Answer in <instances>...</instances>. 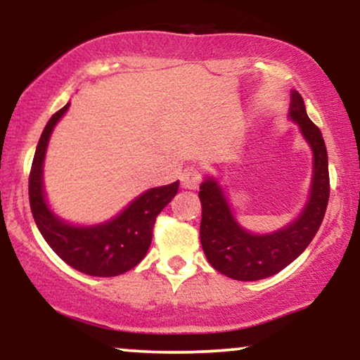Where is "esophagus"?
<instances>
[{
    "label": "esophagus",
    "instance_id": "esophagus-1",
    "mask_svg": "<svg viewBox=\"0 0 360 360\" xmlns=\"http://www.w3.org/2000/svg\"><path fill=\"white\" fill-rule=\"evenodd\" d=\"M200 181H201L200 171L193 166L186 167L183 174H181V184H183L184 189H196L198 186H200Z\"/></svg>",
    "mask_w": 360,
    "mask_h": 360
}]
</instances>
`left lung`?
Masks as SVG:
<instances>
[{"mask_svg": "<svg viewBox=\"0 0 360 360\" xmlns=\"http://www.w3.org/2000/svg\"><path fill=\"white\" fill-rule=\"evenodd\" d=\"M288 118L298 125L313 155L308 198L298 217L272 232L254 233L237 220L217 177L205 174L200 184L201 247L213 269L232 279L259 281L278 274L303 254L323 221L330 196L328 155L320 128L309 120L303 98L295 89Z\"/></svg>", "mask_w": 360, "mask_h": 360, "instance_id": "obj_1", "label": "left lung"}]
</instances>
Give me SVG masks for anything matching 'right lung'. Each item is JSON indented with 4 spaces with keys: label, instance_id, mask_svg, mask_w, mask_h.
Here are the masks:
<instances>
[{
    "label": "right lung",
    "instance_id": "1",
    "mask_svg": "<svg viewBox=\"0 0 360 360\" xmlns=\"http://www.w3.org/2000/svg\"><path fill=\"white\" fill-rule=\"evenodd\" d=\"M69 106L71 103L52 115L40 135L28 181L30 208L45 242L65 264L88 276L111 278L134 269L146 257L157 214L176 196L179 181L147 189L106 221L79 225L60 218L47 201L44 164L53 128Z\"/></svg>",
    "mask_w": 360,
    "mask_h": 360
}]
</instances>
